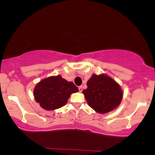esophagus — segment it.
I'll list each match as a JSON object with an SVG mask.
<instances>
[{
	"label": "esophagus",
	"instance_id": "esophagus-1",
	"mask_svg": "<svg viewBox=\"0 0 155 155\" xmlns=\"http://www.w3.org/2000/svg\"><path fill=\"white\" fill-rule=\"evenodd\" d=\"M78 89H79L80 92H82V86H80L79 87H78Z\"/></svg>",
	"mask_w": 155,
	"mask_h": 155
}]
</instances>
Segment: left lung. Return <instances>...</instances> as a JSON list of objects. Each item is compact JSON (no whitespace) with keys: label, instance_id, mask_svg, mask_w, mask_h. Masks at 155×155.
<instances>
[{"label":"left lung","instance_id":"8db88e82","mask_svg":"<svg viewBox=\"0 0 155 155\" xmlns=\"http://www.w3.org/2000/svg\"><path fill=\"white\" fill-rule=\"evenodd\" d=\"M82 91L88 105L100 114L112 111L119 105L123 92L119 84L104 75H93Z\"/></svg>","mask_w":155,"mask_h":155}]
</instances>
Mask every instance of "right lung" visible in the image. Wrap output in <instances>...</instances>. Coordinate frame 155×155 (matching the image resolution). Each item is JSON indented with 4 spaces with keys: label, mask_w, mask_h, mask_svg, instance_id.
<instances>
[{
    "label": "right lung",
    "mask_w": 155,
    "mask_h": 155,
    "mask_svg": "<svg viewBox=\"0 0 155 155\" xmlns=\"http://www.w3.org/2000/svg\"><path fill=\"white\" fill-rule=\"evenodd\" d=\"M77 92L78 88L73 82L58 75L40 81L34 90V95L43 109L54 110L65 106L72 93Z\"/></svg>",
    "instance_id": "add662e5"
}]
</instances>
